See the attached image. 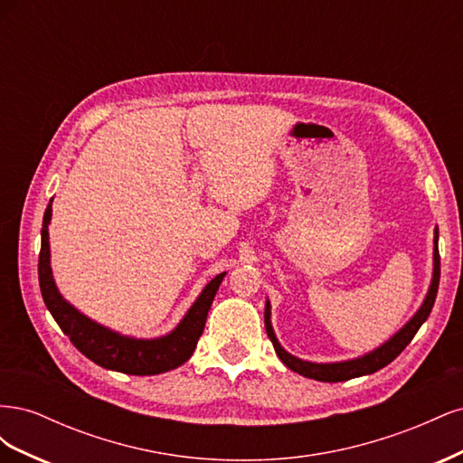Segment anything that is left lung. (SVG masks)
<instances>
[{"mask_svg": "<svg viewBox=\"0 0 463 463\" xmlns=\"http://www.w3.org/2000/svg\"><path fill=\"white\" fill-rule=\"evenodd\" d=\"M439 279H440V257H439V228H434V247H432V278H430V286L427 296L419 307L417 313L405 322V325L392 335L390 340H386L383 345H378L373 352L355 357V359H347V361H335V363H313V361H303L296 355L288 354L286 349L282 347V344L278 342L272 322H270V301L266 299L264 305V326H266V334L276 349V355L279 357V361L284 363L288 369H291L293 373H299L301 376L313 378V381H320V383H342V381H349V378H357L363 374H373L378 369L386 367L388 363L394 361L402 352L403 347L408 345L413 335L417 334V330L421 328L423 322L429 318L430 309L434 305V299H437V291H439Z\"/></svg>", "mask_w": 463, "mask_h": 463, "instance_id": "left-lung-1", "label": "left lung"}]
</instances>
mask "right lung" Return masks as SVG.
Instances as JSON below:
<instances>
[{
	"label": "right lung",
	"instance_id": "right-lung-1",
	"mask_svg": "<svg viewBox=\"0 0 463 463\" xmlns=\"http://www.w3.org/2000/svg\"><path fill=\"white\" fill-rule=\"evenodd\" d=\"M52 201L42 220V245L38 257V279L40 291L48 311L53 320L58 322L60 328L82 355H87L96 365L109 371H118L125 374H160L179 365L193 355L197 342L203 335L204 322L210 311V305L214 301L216 291L222 284L226 272L218 274L216 278L203 288L201 296L197 298L185 317L179 320V325L160 338H133L116 330H111L100 322L82 315L79 309L69 303L55 286L50 264V233L48 226L52 222Z\"/></svg>",
	"mask_w": 463,
	"mask_h": 463
}]
</instances>
